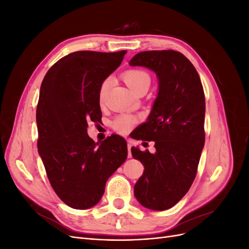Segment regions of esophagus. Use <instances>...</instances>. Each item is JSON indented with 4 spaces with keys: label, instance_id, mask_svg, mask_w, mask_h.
<instances>
[{
    "label": "esophagus",
    "instance_id": "1",
    "mask_svg": "<svg viewBox=\"0 0 249 249\" xmlns=\"http://www.w3.org/2000/svg\"><path fill=\"white\" fill-rule=\"evenodd\" d=\"M126 141H127V150H129V152H127V157L131 158V157H132V153H131V147H132V140H131V139H127Z\"/></svg>",
    "mask_w": 249,
    "mask_h": 249
}]
</instances>
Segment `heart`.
I'll return each instance as SVG.
<instances>
[{
    "label": "heart",
    "instance_id": "heart-1",
    "mask_svg": "<svg viewBox=\"0 0 249 249\" xmlns=\"http://www.w3.org/2000/svg\"><path fill=\"white\" fill-rule=\"evenodd\" d=\"M124 80L125 82V84L129 86L134 92H136L138 89L142 87H146L148 88L150 85V77L149 74L142 71V70H130L124 73ZM109 86V81L105 80L99 90V101L102 103L104 101V97L106 95L107 89ZM136 124V118L130 114H125V113H123V114H119L116 116L112 122V126L115 131L125 134L127 132H130V130L133 127V125Z\"/></svg>",
    "mask_w": 249,
    "mask_h": 249
}]
</instances>
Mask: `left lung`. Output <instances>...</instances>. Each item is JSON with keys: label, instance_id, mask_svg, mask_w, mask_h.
<instances>
[{"label": "left lung", "instance_id": "obj_1", "mask_svg": "<svg viewBox=\"0 0 249 249\" xmlns=\"http://www.w3.org/2000/svg\"><path fill=\"white\" fill-rule=\"evenodd\" d=\"M131 66L153 71L158 95L136 139L155 141L156 153L132 147L144 171L134 186L140 205L154 211L172 208L190 189L205 145V93L193 64L178 52L147 51L135 55Z\"/></svg>", "mask_w": 249, "mask_h": 249}]
</instances>
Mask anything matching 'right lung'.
Wrapping results in <instances>:
<instances>
[{
    "label": "right lung",
    "mask_w": 249,
    "mask_h": 249,
    "mask_svg": "<svg viewBox=\"0 0 249 249\" xmlns=\"http://www.w3.org/2000/svg\"><path fill=\"white\" fill-rule=\"evenodd\" d=\"M126 51H80L53 65L41 83L36 123L37 147L50 183L64 203L85 210L99 202L108 178L127 157L118 135L95 143L89 122H99L102 83L122 64Z\"/></svg>",
    "instance_id": "add662e5"
}]
</instances>
